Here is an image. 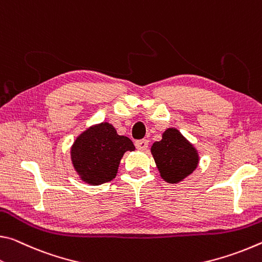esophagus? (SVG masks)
Segmentation results:
<instances>
[{
    "mask_svg": "<svg viewBox=\"0 0 262 262\" xmlns=\"http://www.w3.org/2000/svg\"><path fill=\"white\" fill-rule=\"evenodd\" d=\"M136 147L139 149V151H146L148 147V141L146 139L143 140H137L136 141Z\"/></svg>",
    "mask_w": 262,
    "mask_h": 262,
    "instance_id": "esophagus-1",
    "label": "esophagus"
}]
</instances>
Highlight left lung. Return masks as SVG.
I'll use <instances>...</instances> for the list:
<instances>
[{
	"label": "left lung",
	"instance_id": "left-lung-1",
	"mask_svg": "<svg viewBox=\"0 0 262 262\" xmlns=\"http://www.w3.org/2000/svg\"><path fill=\"white\" fill-rule=\"evenodd\" d=\"M161 137L151 147L160 177L168 183L182 182L199 166L200 153L177 127L166 128Z\"/></svg>",
	"mask_w": 262,
	"mask_h": 262
}]
</instances>
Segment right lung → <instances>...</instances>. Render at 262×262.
Listing matches in <instances>:
<instances>
[{
	"label": "right lung",
	"instance_id": "obj_1",
	"mask_svg": "<svg viewBox=\"0 0 262 262\" xmlns=\"http://www.w3.org/2000/svg\"><path fill=\"white\" fill-rule=\"evenodd\" d=\"M135 149L130 138L118 135L113 124L102 122L76 137L71 146V160L81 181L100 186L116 178L124 153Z\"/></svg>",
	"mask_w": 262,
	"mask_h": 262
}]
</instances>
